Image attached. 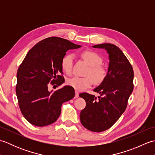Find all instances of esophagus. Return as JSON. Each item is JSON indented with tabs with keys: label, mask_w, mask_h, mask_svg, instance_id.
I'll use <instances>...</instances> for the list:
<instances>
[{
	"label": "esophagus",
	"mask_w": 155,
	"mask_h": 155,
	"mask_svg": "<svg viewBox=\"0 0 155 155\" xmlns=\"http://www.w3.org/2000/svg\"><path fill=\"white\" fill-rule=\"evenodd\" d=\"M75 98H78V93L77 91H75Z\"/></svg>",
	"instance_id": "obj_1"
}]
</instances>
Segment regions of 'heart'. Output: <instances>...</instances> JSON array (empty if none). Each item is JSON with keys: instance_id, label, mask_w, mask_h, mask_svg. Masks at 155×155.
<instances>
[{"instance_id": "b5f03b06", "label": "heart", "mask_w": 155, "mask_h": 155, "mask_svg": "<svg viewBox=\"0 0 155 155\" xmlns=\"http://www.w3.org/2000/svg\"><path fill=\"white\" fill-rule=\"evenodd\" d=\"M81 57L90 66L85 74L87 77H75L67 80L68 85L77 91H83L91 87L94 82L97 84L102 83L105 80L108 73L107 68L101 65L103 58L96 52L84 51L81 53ZM73 59L74 56L72 54H65L61 59V68L67 74L71 73Z\"/></svg>"}]
</instances>
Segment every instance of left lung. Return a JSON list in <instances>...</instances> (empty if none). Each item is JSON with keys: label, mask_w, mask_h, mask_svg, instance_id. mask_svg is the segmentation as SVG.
<instances>
[{"label": "left lung", "mask_w": 155, "mask_h": 155, "mask_svg": "<svg viewBox=\"0 0 155 155\" xmlns=\"http://www.w3.org/2000/svg\"><path fill=\"white\" fill-rule=\"evenodd\" d=\"M93 47L106 49L109 65L105 80L94 89L101 97L97 98L87 93L79 94L86 101L80 118L87 129L99 133L113 126L126 109L134 88V72L126 56L116 45L104 43Z\"/></svg>", "instance_id": "left-lung-1"}]
</instances>
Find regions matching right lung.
<instances>
[{
	"instance_id": "1",
	"label": "right lung",
	"mask_w": 155,
	"mask_h": 155,
	"mask_svg": "<svg viewBox=\"0 0 155 155\" xmlns=\"http://www.w3.org/2000/svg\"><path fill=\"white\" fill-rule=\"evenodd\" d=\"M80 47L67 39L51 37L28 52L18 68L16 93L21 113L31 124L45 127L54 123L62 103L74 97L70 86L54 92L48 91V86L64 83L61 59L68 50Z\"/></svg>"
}]
</instances>
